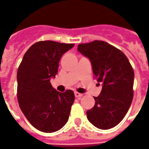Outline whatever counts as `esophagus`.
<instances>
[{
    "instance_id": "obj_1",
    "label": "esophagus",
    "mask_w": 149,
    "mask_h": 149,
    "mask_svg": "<svg viewBox=\"0 0 149 149\" xmlns=\"http://www.w3.org/2000/svg\"><path fill=\"white\" fill-rule=\"evenodd\" d=\"M74 95H75L76 98H81L83 96V94L77 93V92H75V93H74Z\"/></svg>"
}]
</instances>
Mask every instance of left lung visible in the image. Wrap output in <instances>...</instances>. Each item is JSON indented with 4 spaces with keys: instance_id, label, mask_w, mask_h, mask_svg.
<instances>
[{
    "instance_id": "1",
    "label": "left lung",
    "mask_w": 149,
    "mask_h": 149,
    "mask_svg": "<svg viewBox=\"0 0 149 149\" xmlns=\"http://www.w3.org/2000/svg\"><path fill=\"white\" fill-rule=\"evenodd\" d=\"M77 51L90 60L95 78L102 85L87 119L99 129L107 130L123 119L134 96V72L125 54L104 41L80 44ZM100 85V84H98Z\"/></svg>"
}]
</instances>
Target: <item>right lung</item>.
<instances>
[{
	"label": "right lung",
	"mask_w": 149,
	"mask_h": 149,
	"mask_svg": "<svg viewBox=\"0 0 149 149\" xmlns=\"http://www.w3.org/2000/svg\"><path fill=\"white\" fill-rule=\"evenodd\" d=\"M74 44L40 41L24 55L17 72V97L21 110L39 131L53 133L67 122L74 101L73 91L60 93L50 81L58 72L59 62Z\"/></svg>",
	"instance_id": "obj_1"
}]
</instances>
